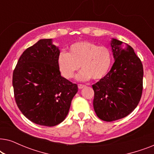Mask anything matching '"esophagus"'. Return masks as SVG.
I'll list each match as a JSON object with an SVG mask.
<instances>
[{
    "mask_svg": "<svg viewBox=\"0 0 154 154\" xmlns=\"http://www.w3.org/2000/svg\"><path fill=\"white\" fill-rule=\"evenodd\" d=\"M78 86H79V89H83V88L85 87V85H82V84H79V85H78Z\"/></svg>",
    "mask_w": 154,
    "mask_h": 154,
    "instance_id": "1",
    "label": "esophagus"
}]
</instances>
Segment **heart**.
<instances>
[{"mask_svg":"<svg viewBox=\"0 0 154 154\" xmlns=\"http://www.w3.org/2000/svg\"><path fill=\"white\" fill-rule=\"evenodd\" d=\"M112 61V52L106 46L79 41L69 46L68 53L61 52L57 62L61 73L67 79L74 76L81 65L83 71L78 75V79L86 81L92 78L94 81H99L109 73Z\"/></svg>","mask_w":154,"mask_h":154,"instance_id":"b5f03b06","label":"heart"}]
</instances>
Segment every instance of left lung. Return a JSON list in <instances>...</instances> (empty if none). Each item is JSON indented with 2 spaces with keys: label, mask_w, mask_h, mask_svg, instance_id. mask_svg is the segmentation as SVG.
I'll return each instance as SVG.
<instances>
[{
  "label": "left lung",
  "mask_w": 154,
  "mask_h": 154,
  "mask_svg": "<svg viewBox=\"0 0 154 154\" xmlns=\"http://www.w3.org/2000/svg\"><path fill=\"white\" fill-rule=\"evenodd\" d=\"M115 62L107 75L92 85L93 106L99 119L111 122L131 113L143 90V65L133 48L117 39L111 43Z\"/></svg>",
  "instance_id": "1"
}]
</instances>
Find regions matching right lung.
Returning <instances> with one entry per match:
<instances>
[{
  "label": "right lung",
  "mask_w": 154,
  "mask_h": 154,
  "mask_svg": "<svg viewBox=\"0 0 154 154\" xmlns=\"http://www.w3.org/2000/svg\"><path fill=\"white\" fill-rule=\"evenodd\" d=\"M60 50L41 39L23 52L12 74L16 104L29 121L52 127L64 121L78 85L61 75Z\"/></svg>",
  "instance_id": "add662e5"
}]
</instances>
